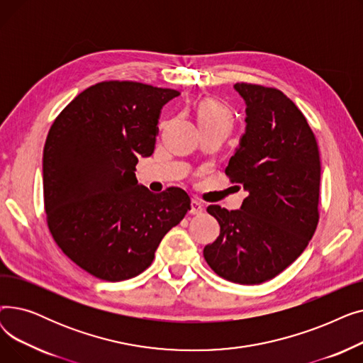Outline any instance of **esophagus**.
<instances>
[{"label": "esophagus", "instance_id": "34e87169", "mask_svg": "<svg viewBox=\"0 0 363 363\" xmlns=\"http://www.w3.org/2000/svg\"><path fill=\"white\" fill-rule=\"evenodd\" d=\"M203 211H204V204L200 200L193 199L191 200V207H189V213H191V215H200Z\"/></svg>", "mask_w": 363, "mask_h": 363}]
</instances>
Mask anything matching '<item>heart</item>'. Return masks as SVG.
I'll use <instances>...</instances> for the list:
<instances>
[{"instance_id":"obj_1","label":"heart","mask_w":363,"mask_h":363,"mask_svg":"<svg viewBox=\"0 0 363 363\" xmlns=\"http://www.w3.org/2000/svg\"><path fill=\"white\" fill-rule=\"evenodd\" d=\"M197 121L200 128H225L230 130L234 123L233 113L215 100H204L197 107Z\"/></svg>"}]
</instances>
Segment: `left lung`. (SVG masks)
<instances>
[{
    "mask_svg": "<svg viewBox=\"0 0 363 363\" xmlns=\"http://www.w3.org/2000/svg\"><path fill=\"white\" fill-rule=\"evenodd\" d=\"M245 133L225 174L249 191L240 211L212 204L220 234L204 247L219 277L242 285L269 281L306 249L319 220L320 159L313 132L277 88L238 82Z\"/></svg>",
    "mask_w": 363,
    "mask_h": 363,
    "instance_id": "obj_1",
    "label": "left lung"
}]
</instances>
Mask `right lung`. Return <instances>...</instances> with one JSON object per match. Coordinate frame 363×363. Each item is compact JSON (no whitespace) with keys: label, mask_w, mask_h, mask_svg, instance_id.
I'll return each instance as SVG.
<instances>
[{"label":"right lung","mask_w":363,"mask_h":363,"mask_svg":"<svg viewBox=\"0 0 363 363\" xmlns=\"http://www.w3.org/2000/svg\"><path fill=\"white\" fill-rule=\"evenodd\" d=\"M179 92L132 81L95 84L55 118L44 147V207L62 252L95 278L140 275L191 207L181 188L160 194L135 178L155 151L162 107Z\"/></svg>","instance_id":"right-lung-1"}]
</instances>
